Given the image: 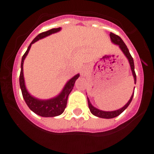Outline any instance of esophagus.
Instances as JSON below:
<instances>
[{
    "instance_id": "esophagus-1",
    "label": "esophagus",
    "mask_w": 154,
    "mask_h": 154,
    "mask_svg": "<svg viewBox=\"0 0 154 154\" xmlns=\"http://www.w3.org/2000/svg\"><path fill=\"white\" fill-rule=\"evenodd\" d=\"M85 74H86V72H85L84 70H82V71H81V74H82V76H84V75H85Z\"/></svg>"
}]
</instances>
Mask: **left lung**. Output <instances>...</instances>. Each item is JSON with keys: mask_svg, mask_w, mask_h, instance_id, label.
<instances>
[{"mask_svg": "<svg viewBox=\"0 0 154 154\" xmlns=\"http://www.w3.org/2000/svg\"><path fill=\"white\" fill-rule=\"evenodd\" d=\"M109 36L110 38H111V41L112 42L114 43V44L117 45H119V47L120 48V49L122 50V51L123 52V54H125V56L127 57V59L128 60L129 63H130V68H131V71H132V74H133V78H134V83L136 84V73H135V67H134V62H133V59L132 57V56L130 55V51H129L128 48H127V45L125 44V42H123V40L119 36V35H116V34L112 33V32H110L109 34ZM134 89H135V87H134ZM134 89H133V94L131 95L130 97V100H128L127 103L122 108H120L119 109L117 110H114V111H103V110H100L99 109L96 108L93 106L92 104L90 102L89 99L88 97H87V100H88V108H89L90 112H91V114L94 115V116H97V117L99 118H102V119H113L115 117H117L118 116L121 114V113L123 112L127 108V106L130 105V103H131L132 101V99H133V94H134Z\"/></svg>", "mask_w": 154, "mask_h": 154, "instance_id": "1", "label": "left lung"}]
</instances>
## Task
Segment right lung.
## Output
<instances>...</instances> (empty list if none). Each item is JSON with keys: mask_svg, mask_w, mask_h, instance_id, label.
Instances as JSON below:
<instances>
[{"mask_svg": "<svg viewBox=\"0 0 154 154\" xmlns=\"http://www.w3.org/2000/svg\"><path fill=\"white\" fill-rule=\"evenodd\" d=\"M61 27L59 28H54L50 30L43 32L42 33L38 34L35 38L32 41V42L29 44V47L27 48V51L25 54L23 55L22 59H21V73H20L19 77V83L20 88H21V93H22L23 97L25 100L26 103L28 107L34 113L37 114L38 116H42V117H55L61 115L64 112L66 109V105H67V100L69 94L71 93V90L73 89V87L74 86L76 80L80 77V74H76L75 76L70 79L66 83L61 92L57 95L56 97H52L50 99H46V100H42V99L37 98L34 97L32 94L29 93L27 91V88L25 86V81H24V70H23V66H24V61L25 60L26 57L28 54L29 49H30L31 45L42 39L43 38L48 36L53 33L59 32L61 30Z\"/></svg>", "mask_w": 154, "mask_h": 154, "instance_id": "add662e5", "label": "right lung"}]
</instances>
